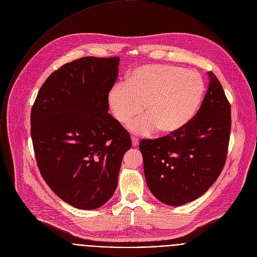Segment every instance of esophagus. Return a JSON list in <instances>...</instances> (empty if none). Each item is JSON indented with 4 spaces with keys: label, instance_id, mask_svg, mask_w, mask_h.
<instances>
[{
    "label": "esophagus",
    "instance_id": "1",
    "mask_svg": "<svg viewBox=\"0 0 257 257\" xmlns=\"http://www.w3.org/2000/svg\"><path fill=\"white\" fill-rule=\"evenodd\" d=\"M131 140H132V145H133V147H136V146L139 144V140H138L137 138L132 137V138H131Z\"/></svg>",
    "mask_w": 257,
    "mask_h": 257
}]
</instances>
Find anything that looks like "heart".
I'll return each mask as SVG.
<instances>
[{"mask_svg":"<svg viewBox=\"0 0 257 257\" xmlns=\"http://www.w3.org/2000/svg\"><path fill=\"white\" fill-rule=\"evenodd\" d=\"M205 93L202 76L167 64L144 65L132 70L127 82H118L108 93V104L122 124L143 111L146 115L131 123L134 134L148 136L157 129L172 135L184 129L198 113Z\"/></svg>","mask_w":257,"mask_h":257,"instance_id":"1","label":"heart"}]
</instances>
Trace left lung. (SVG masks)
<instances>
[{
	"mask_svg": "<svg viewBox=\"0 0 257 257\" xmlns=\"http://www.w3.org/2000/svg\"><path fill=\"white\" fill-rule=\"evenodd\" d=\"M202 105L181 131L139 144L151 193L162 203L180 206L203 195L220 175L230 137L231 109L212 72Z\"/></svg>",
	"mask_w": 257,
	"mask_h": 257,
	"instance_id": "1",
	"label": "left lung"
}]
</instances>
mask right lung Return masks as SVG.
Here are the masks:
<instances>
[{
	"label": "right lung",
	"instance_id": "obj_1",
	"mask_svg": "<svg viewBox=\"0 0 257 257\" xmlns=\"http://www.w3.org/2000/svg\"><path fill=\"white\" fill-rule=\"evenodd\" d=\"M118 57H84L52 73L31 112V135L40 172L68 204L99 208L114 194L129 133L108 113Z\"/></svg>",
	"mask_w": 257,
	"mask_h": 257
}]
</instances>
